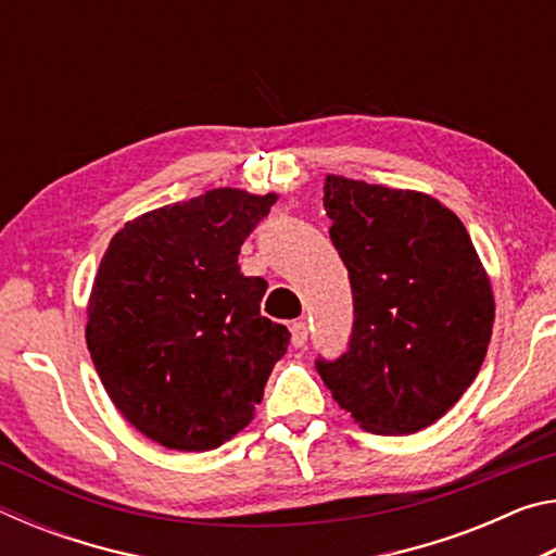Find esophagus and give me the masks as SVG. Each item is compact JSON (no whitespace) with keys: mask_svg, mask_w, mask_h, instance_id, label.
<instances>
[{"mask_svg":"<svg viewBox=\"0 0 556 556\" xmlns=\"http://www.w3.org/2000/svg\"><path fill=\"white\" fill-rule=\"evenodd\" d=\"M306 341H308V326L304 321L291 324V343H294V348H304Z\"/></svg>","mask_w":556,"mask_h":556,"instance_id":"esophagus-1","label":"esophagus"}]
</instances>
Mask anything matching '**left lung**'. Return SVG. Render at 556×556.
I'll list each match as a JSON object with an SVG mask.
<instances>
[{
    "instance_id": "left-lung-1",
    "label": "left lung",
    "mask_w": 556,
    "mask_h": 556,
    "mask_svg": "<svg viewBox=\"0 0 556 556\" xmlns=\"http://www.w3.org/2000/svg\"><path fill=\"white\" fill-rule=\"evenodd\" d=\"M324 208L351 275L348 353L316 368L372 434H414L454 407L481 370L495 299L454 211L434 195L328 174Z\"/></svg>"
}]
</instances>
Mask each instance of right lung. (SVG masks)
<instances>
[{"instance_id":"obj_1","label":"right lung","mask_w":556,"mask_h":556,"mask_svg":"<svg viewBox=\"0 0 556 556\" xmlns=\"http://www.w3.org/2000/svg\"><path fill=\"white\" fill-rule=\"evenodd\" d=\"M277 193L213 188L125 223L100 260L86 343L131 427L174 451H211L255 419L287 326L260 314L267 281L240 248Z\"/></svg>"}]
</instances>
